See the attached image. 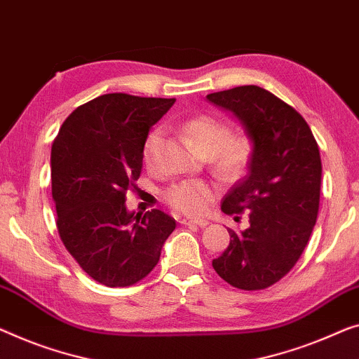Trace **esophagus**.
I'll return each mask as SVG.
<instances>
[{"mask_svg": "<svg viewBox=\"0 0 359 359\" xmlns=\"http://www.w3.org/2000/svg\"><path fill=\"white\" fill-rule=\"evenodd\" d=\"M180 222L184 224V226H198V227H206L208 224H210L206 219H190V217H184Z\"/></svg>", "mask_w": 359, "mask_h": 359, "instance_id": "1", "label": "esophagus"}]
</instances>
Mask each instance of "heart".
<instances>
[{"instance_id":"1","label":"heart","mask_w":359,"mask_h":359,"mask_svg":"<svg viewBox=\"0 0 359 359\" xmlns=\"http://www.w3.org/2000/svg\"><path fill=\"white\" fill-rule=\"evenodd\" d=\"M185 132L198 151L212 158V168L222 179H237L243 174L253 154V143L247 135H231V127L216 117L201 114L185 122ZM164 128L154 127L143 142L142 158L149 170H156ZM164 200L174 211L198 216L212 201V187L201 180H182L164 191Z\"/></svg>"}]
</instances>
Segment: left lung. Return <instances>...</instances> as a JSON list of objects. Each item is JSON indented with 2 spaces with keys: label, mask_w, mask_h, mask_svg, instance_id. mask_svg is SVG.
I'll use <instances>...</instances> for the list:
<instances>
[{
  "label": "left lung",
  "mask_w": 359,
  "mask_h": 359,
  "mask_svg": "<svg viewBox=\"0 0 359 359\" xmlns=\"http://www.w3.org/2000/svg\"><path fill=\"white\" fill-rule=\"evenodd\" d=\"M231 111L253 143L248 174L222 200L232 216L248 211V229H229L231 242L212 267L242 290H263L287 276L316 224L323 164L302 114L256 85L206 96ZM238 217V216H237Z\"/></svg>",
  "instance_id": "obj_1"
}]
</instances>
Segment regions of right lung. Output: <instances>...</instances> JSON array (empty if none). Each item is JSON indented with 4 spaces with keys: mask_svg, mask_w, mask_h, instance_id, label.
<instances>
[{
    "mask_svg": "<svg viewBox=\"0 0 359 359\" xmlns=\"http://www.w3.org/2000/svg\"><path fill=\"white\" fill-rule=\"evenodd\" d=\"M175 98L101 95L64 121L51 147V194L64 247L93 280L128 287L153 271L175 229L161 210L128 212L145 137Z\"/></svg>",
    "mask_w": 359,
    "mask_h": 359,
    "instance_id": "add662e5",
    "label": "right lung"
}]
</instances>
